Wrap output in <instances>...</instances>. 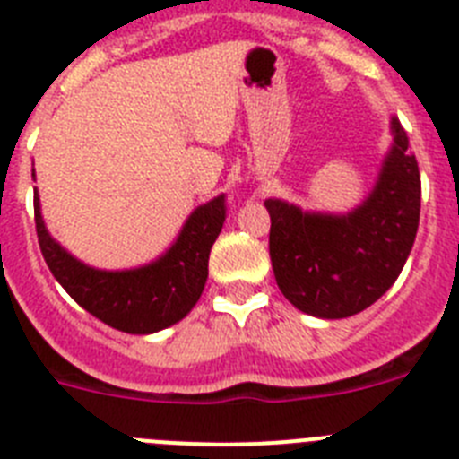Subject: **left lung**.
<instances>
[{"mask_svg": "<svg viewBox=\"0 0 459 459\" xmlns=\"http://www.w3.org/2000/svg\"><path fill=\"white\" fill-rule=\"evenodd\" d=\"M393 144L368 197L347 213L264 202L269 253L287 301L319 319L366 310L388 291L411 253L420 218V174L409 137L391 117Z\"/></svg>", "mask_w": 459, "mask_h": 459, "instance_id": "left-lung-1", "label": "left lung"}]
</instances>
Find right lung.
Returning a JSON list of instances; mask_svg holds the SVG:
<instances>
[{"label":"right lung","mask_w":459,"mask_h":459,"mask_svg":"<svg viewBox=\"0 0 459 459\" xmlns=\"http://www.w3.org/2000/svg\"><path fill=\"white\" fill-rule=\"evenodd\" d=\"M34 218L48 269L73 301L117 331L149 335L181 322L200 301L211 246L225 222V195L197 206L160 257L124 271L93 269L56 243L40 216L39 193H34Z\"/></svg>","instance_id":"obj_1"}]
</instances>
